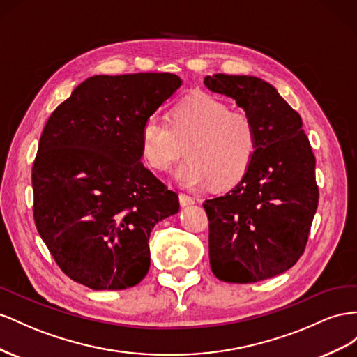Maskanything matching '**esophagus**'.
Here are the masks:
<instances>
[{
  "instance_id": "34e87169",
  "label": "esophagus",
  "mask_w": 357,
  "mask_h": 357,
  "mask_svg": "<svg viewBox=\"0 0 357 357\" xmlns=\"http://www.w3.org/2000/svg\"><path fill=\"white\" fill-rule=\"evenodd\" d=\"M179 202L182 206H187V205H192V203L196 202L195 197H191L190 195H185V192H181L179 195Z\"/></svg>"
}]
</instances>
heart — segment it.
Listing matches in <instances>:
<instances>
[{
  "label": "heart",
  "mask_w": 357,
  "mask_h": 357,
  "mask_svg": "<svg viewBox=\"0 0 357 357\" xmlns=\"http://www.w3.org/2000/svg\"><path fill=\"white\" fill-rule=\"evenodd\" d=\"M140 151L146 165L167 170L185 154L176 170L187 187H230L251 167L259 148L257 127L245 112L231 110L217 97L196 94L170 109L169 121L148 116L140 127Z\"/></svg>",
  "instance_id": "1"
}]
</instances>
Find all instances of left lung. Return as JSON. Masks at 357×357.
<instances>
[{
  "label": "left lung",
  "instance_id": "8db88e82",
  "mask_svg": "<svg viewBox=\"0 0 357 357\" xmlns=\"http://www.w3.org/2000/svg\"><path fill=\"white\" fill-rule=\"evenodd\" d=\"M203 82L212 93L236 100L259 135L256 158L239 184L203 202L211 269L226 282L272 278L301 259L317 211L310 140L298 112L264 80L218 73Z\"/></svg>",
  "mask_w": 357,
  "mask_h": 357
}]
</instances>
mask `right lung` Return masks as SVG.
<instances>
[{
	"label": "right lung",
	"instance_id": "add662e5",
	"mask_svg": "<svg viewBox=\"0 0 357 357\" xmlns=\"http://www.w3.org/2000/svg\"><path fill=\"white\" fill-rule=\"evenodd\" d=\"M181 84L172 73L93 76L49 116L33 162V213L73 281L122 290L148 273L151 230L179 199L140 161V127Z\"/></svg>",
	"mask_w": 357,
	"mask_h": 357
}]
</instances>
